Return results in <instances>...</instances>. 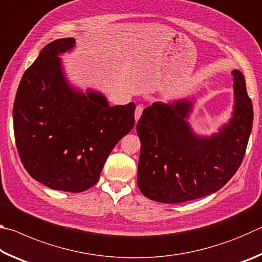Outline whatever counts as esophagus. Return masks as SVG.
<instances>
[{"label": "esophagus", "instance_id": "34e87169", "mask_svg": "<svg viewBox=\"0 0 262 262\" xmlns=\"http://www.w3.org/2000/svg\"><path fill=\"white\" fill-rule=\"evenodd\" d=\"M142 112H143V107H142L141 105H137L136 106V110H135V120L139 121V119L141 118Z\"/></svg>", "mask_w": 262, "mask_h": 262}]
</instances>
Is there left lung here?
<instances>
[{
    "label": "left lung",
    "instance_id": "obj_1",
    "mask_svg": "<svg viewBox=\"0 0 262 262\" xmlns=\"http://www.w3.org/2000/svg\"><path fill=\"white\" fill-rule=\"evenodd\" d=\"M234 104L228 123L211 136L188 122L194 98L156 101L144 108L136 132L141 141L137 186L144 196L180 203L221 189L241 166L253 123L244 75L232 70Z\"/></svg>",
    "mask_w": 262,
    "mask_h": 262
}]
</instances>
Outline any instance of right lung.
I'll use <instances>...</instances> for the list:
<instances>
[{"instance_id": "obj_1", "label": "right lung", "mask_w": 262, "mask_h": 262, "mask_svg": "<svg viewBox=\"0 0 262 262\" xmlns=\"http://www.w3.org/2000/svg\"><path fill=\"white\" fill-rule=\"evenodd\" d=\"M75 47L62 38L42 48L24 73L14 103V132L29 174L52 189L92 187L115 144L135 125V104L110 106L103 94L72 86L59 55Z\"/></svg>"}]
</instances>
